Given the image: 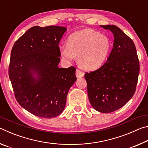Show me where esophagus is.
I'll list each match as a JSON object with an SVG mask.
<instances>
[{
  "mask_svg": "<svg viewBox=\"0 0 148 148\" xmlns=\"http://www.w3.org/2000/svg\"><path fill=\"white\" fill-rule=\"evenodd\" d=\"M76 75L77 78H80V77H82L84 76V73L83 72H82L81 71H80V70L76 69Z\"/></svg>",
  "mask_w": 148,
  "mask_h": 148,
  "instance_id": "esophagus-1",
  "label": "esophagus"
}]
</instances>
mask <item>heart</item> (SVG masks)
<instances>
[{
  "label": "heart",
  "mask_w": 148,
  "mask_h": 148,
  "mask_svg": "<svg viewBox=\"0 0 148 148\" xmlns=\"http://www.w3.org/2000/svg\"><path fill=\"white\" fill-rule=\"evenodd\" d=\"M111 49L109 38L93 30L86 29L72 33L68 44L61 46L65 59L72 61L78 56V62L86 70L97 69L106 61Z\"/></svg>",
  "instance_id": "heart-1"
}]
</instances>
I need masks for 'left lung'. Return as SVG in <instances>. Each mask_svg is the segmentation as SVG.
Wrapping results in <instances>:
<instances>
[{
	"label": "left lung",
	"mask_w": 148,
	"mask_h": 148,
	"mask_svg": "<svg viewBox=\"0 0 148 148\" xmlns=\"http://www.w3.org/2000/svg\"><path fill=\"white\" fill-rule=\"evenodd\" d=\"M114 36V47L106 62L85 78L92 106L102 113L121 108L136 91L140 64L133 41L116 25H101Z\"/></svg>",
	"instance_id": "1"
}]
</instances>
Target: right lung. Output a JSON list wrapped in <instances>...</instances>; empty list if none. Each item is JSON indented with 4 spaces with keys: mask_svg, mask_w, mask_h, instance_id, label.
Here are the masks:
<instances>
[{
    "mask_svg": "<svg viewBox=\"0 0 148 148\" xmlns=\"http://www.w3.org/2000/svg\"><path fill=\"white\" fill-rule=\"evenodd\" d=\"M66 31L59 26L32 27L12 47L8 74L15 97L34 116L52 118L61 114L77 79L75 67L58 66L59 44Z\"/></svg>",
    "mask_w": 148,
    "mask_h": 148,
    "instance_id": "add662e5",
    "label": "right lung"
}]
</instances>
